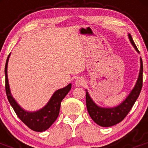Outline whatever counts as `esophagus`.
Instances as JSON below:
<instances>
[{
	"mask_svg": "<svg viewBox=\"0 0 148 148\" xmlns=\"http://www.w3.org/2000/svg\"><path fill=\"white\" fill-rule=\"evenodd\" d=\"M86 84L85 81L84 80L83 78H77L76 81H75V84L76 86H78V87H81V86H84V84Z\"/></svg>",
	"mask_w": 148,
	"mask_h": 148,
	"instance_id": "obj_1",
	"label": "esophagus"
}]
</instances>
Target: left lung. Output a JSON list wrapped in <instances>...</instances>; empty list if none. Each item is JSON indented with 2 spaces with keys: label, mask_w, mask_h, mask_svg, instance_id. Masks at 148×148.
<instances>
[{
  "label": "left lung",
  "mask_w": 148,
  "mask_h": 148,
  "mask_svg": "<svg viewBox=\"0 0 148 148\" xmlns=\"http://www.w3.org/2000/svg\"><path fill=\"white\" fill-rule=\"evenodd\" d=\"M128 36L133 47L135 48L138 53H139L131 35L129 34ZM142 74H143V64H142V58H140V72L135 87H133L125 100L123 101V102L115 108H104L99 107L91 99L88 92H86V104H87V111L91 119L97 125L101 127H111L121 122L130 112L140 94L142 83H143Z\"/></svg>",
  "instance_id": "8db88e82"
}]
</instances>
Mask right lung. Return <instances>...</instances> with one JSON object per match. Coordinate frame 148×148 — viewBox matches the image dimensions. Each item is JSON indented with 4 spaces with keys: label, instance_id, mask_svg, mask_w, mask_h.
<instances>
[{
    "label": "right lung",
    "instance_id": "right-lung-1",
    "mask_svg": "<svg viewBox=\"0 0 148 148\" xmlns=\"http://www.w3.org/2000/svg\"><path fill=\"white\" fill-rule=\"evenodd\" d=\"M10 56V54L8 56L5 65V89L9 102L14 109L18 118L31 130L36 132H43L47 130L58 118L61 101L71 90L72 84H70L66 87L56 91L49 99V102L40 110L35 112H27L16 102L10 92L7 77V65Z\"/></svg>",
    "mask_w": 148,
    "mask_h": 148
}]
</instances>
